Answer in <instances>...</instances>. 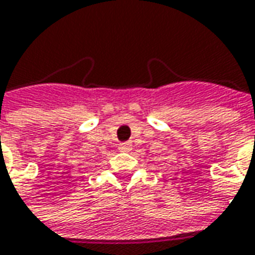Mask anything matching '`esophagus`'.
<instances>
[{"mask_svg": "<svg viewBox=\"0 0 255 255\" xmlns=\"http://www.w3.org/2000/svg\"><path fill=\"white\" fill-rule=\"evenodd\" d=\"M119 151H124V152H128L131 149V142L126 141V142H121L119 144Z\"/></svg>", "mask_w": 255, "mask_h": 255, "instance_id": "1", "label": "esophagus"}]
</instances>
